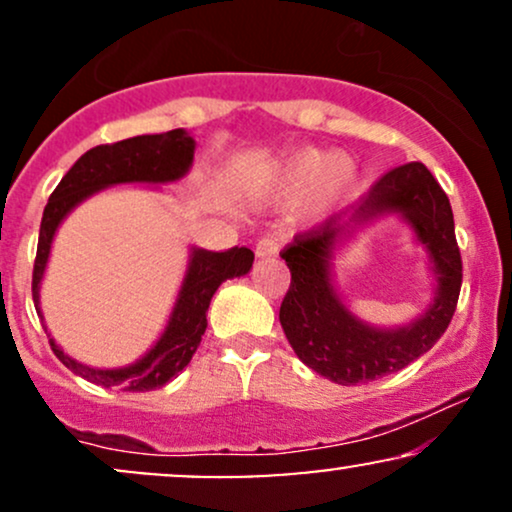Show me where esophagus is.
<instances>
[{"instance_id": "34e87169", "label": "esophagus", "mask_w": 512, "mask_h": 512, "mask_svg": "<svg viewBox=\"0 0 512 512\" xmlns=\"http://www.w3.org/2000/svg\"><path fill=\"white\" fill-rule=\"evenodd\" d=\"M281 250V240L276 236H264L257 240V257H272Z\"/></svg>"}]
</instances>
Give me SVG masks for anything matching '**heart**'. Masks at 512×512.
<instances>
[{
  "instance_id": "heart-1",
  "label": "heart",
  "mask_w": 512,
  "mask_h": 512,
  "mask_svg": "<svg viewBox=\"0 0 512 512\" xmlns=\"http://www.w3.org/2000/svg\"><path fill=\"white\" fill-rule=\"evenodd\" d=\"M354 185L356 163L349 156L305 146L289 151L264 170L257 180V192L276 202H293L310 195L317 209L327 211L339 207Z\"/></svg>"
}]
</instances>
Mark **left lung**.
Instances as JSON below:
<instances>
[{"label":"left lung","instance_id":"1","mask_svg":"<svg viewBox=\"0 0 512 512\" xmlns=\"http://www.w3.org/2000/svg\"><path fill=\"white\" fill-rule=\"evenodd\" d=\"M349 209V223H339V214H334L293 236V243L281 250V260L291 269V286L279 308L281 327L305 366L337 385L370 383L426 354L448 330L462 286V257L450 199L424 163L411 161L387 170ZM383 213H399L412 223L439 276L432 308L399 331L363 326L343 308L329 281L333 243L351 222Z\"/></svg>","mask_w":512,"mask_h":512}]
</instances>
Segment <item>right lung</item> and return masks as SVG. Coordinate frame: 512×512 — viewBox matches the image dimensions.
Returning <instances> with one entry per match:
<instances>
[{"instance_id":"1","label":"right lung","mask_w":512,"mask_h":512,"mask_svg":"<svg viewBox=\"0 0 512 512\" xmlns=\"http://www.w3.org/2000/svg\"><path fill=\"white\" fill-rule=\"evenodd\" d=\"M192 156H195V139L185 129H170L166 134H144V137L101 144L86 151L60 180L43 211L38 252H35L33 264V303L38 305L40 279H43L45 264H48L52 236H55L64 216L81 199L103 190V187L120 185V182H173L187 173V168L192 166ZM252 260H255L252 250L238 248V245L223 252L192 250L190 267H187L178 303L170 315L166 332L154 349L132 366L115 370L88 368L84 363H76L74 358H69L50 339L52 351L64 366L86 378L88 383L122 387L129 392L158 390L170 378H175L195 356L202 334L207 330V310L216 289L226 279L248 274ZM35 310L40 315V308Z\"/></svg>"}]
</instances>
